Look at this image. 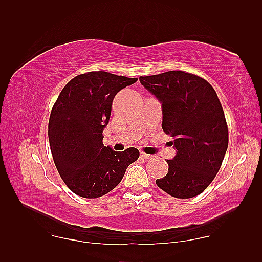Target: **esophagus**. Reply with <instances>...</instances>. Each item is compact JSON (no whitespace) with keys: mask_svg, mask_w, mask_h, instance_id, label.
Here are the masks:
<instances>
[{"mask_svg":"<svg viewBox=\"0 0 262 262\" xmlns=\"http://www.w3.org/2000/svg\"><path fill=\"white\" fill-rule=\"evenodd\" d=\"M141 157L143 158V159H145V160H151V159H153V155H151V154H146V153H141Z\"/></svg>","mask_w":262,"mask_h":262,"instance_id":"esophagus-1","label":"esophagus"}]
</instances>
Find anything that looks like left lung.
Returning <instances> with one entry per match:
<instances>
[{"label":"left lung","mask_w":262,"mask_h":262,"mask_svg":"<svg viewBox=\"0 0 262 262\" xmlns=\"http://www.w3.org/2000/svg\"><path fill=\"white\" fill-rule=\"evenodd\" d=\"M141 84L162 104V128L173 137L176 155L159 188L176 198L202 193L219 172L229 145L223 108L209 83L194 74L169 71L141 76Z\"/></svg>","instance_id":"8db88e82"}]
</instances>
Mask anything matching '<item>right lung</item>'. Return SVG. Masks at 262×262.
I'll return each mask as SVG.
<instances>
[{"label":"right lung","mask_w":262,"mask_h":262,"mask_svg":"<svg viewBox=\"0 0 262 262\" xmlns=\"http://www.w3.org/2000/svg\"><path fill=\"white\" fill-rule=\"evenodd\" d=\"M136 81L89 72L72 79L55 102L48 124L49 145L59 176L75 194L98 198L108 193L140 157L135 147L116 152L102 142L115 96Z\"/></svg>","instance_id":"right-lung-1"}]
</instances>
